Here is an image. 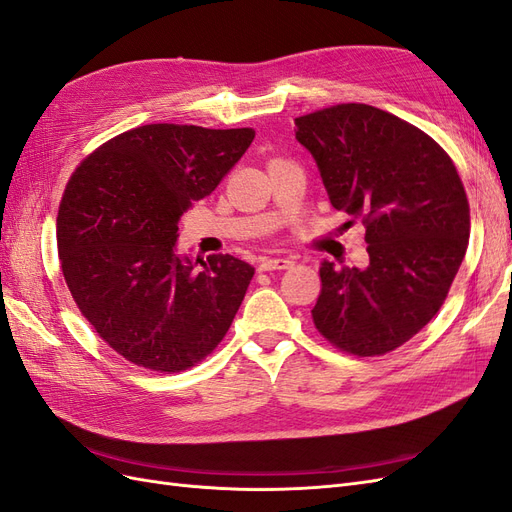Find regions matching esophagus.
Here are the masks:
<instances>
[{
	"instance_id": "1",
	"label": "esophagus",
	"mask_w": 512,
	"mask_h": 512,
	"mask_svg": "<svg viewBox=\"0 0 512 512\" xmlns=\"http://www.w3.org/2000/svg\"><path fill=\"white\" fill-rule=\"evenodd\" d=\"M292 267L290 258H262L258 271H284Z\"/></svg>"
}]
</instances>
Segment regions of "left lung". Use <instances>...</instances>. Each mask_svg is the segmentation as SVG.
Instances as JSON below:
<instances>
[{
    "mask_svg": "<svg viewBox=\"0 0 512 512\" xmlns=\"http://www.w3.org/2000/svg\"><path fill=\"white\" fill-rule=\"evenodd\" d=\"M337 211L361 220L367 269L324 260L312 309L318 333L354 356L406 344L440 312L470 239L457 168L429 134L369 104L294 119Z\"/></svg>",
    "mask_w": 512,
    "mask_h": 512,
    "instance_id": "1",
    "label": "left lung"
}]
</instances>
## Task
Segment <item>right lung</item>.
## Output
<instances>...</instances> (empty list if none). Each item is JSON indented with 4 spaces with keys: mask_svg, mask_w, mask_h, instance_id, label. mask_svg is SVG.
<instances>
[{
    "mask_svg": "<svg viewBox=\"0 0 512 512\" xmlns=\"http://www.w3.org/2000/svg\"><path fill=\"white\" fill-rule=\"evenodd\" d=\"M254 136L151 123L106 141L72 173L57 213L61 271L81 314L126 361L175 374L228 333L254 267L230 254L179 256L177 224Z\"/></svg>",
    "mask_w": 512,
    "mask_h": 512,
    "instance_id": "add662e5",
    "label": "right lung"
}]
</instances>
